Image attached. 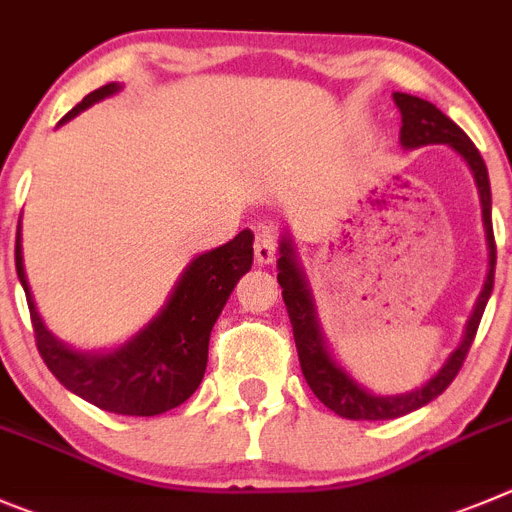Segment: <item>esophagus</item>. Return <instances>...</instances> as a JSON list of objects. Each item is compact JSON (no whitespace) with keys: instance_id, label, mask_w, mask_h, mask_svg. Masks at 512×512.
Returning a JSON list of instances; mask_svg holds the SVG:
<instances>
[{"instance_id":"1","label":"esophagus","mask_w":512,"mask_h":512,"mask_svg":"<svg viewBox=\"0 0 512 512\" xmlns=\"http://www.w3.org/2000/svg\"><path fill=\"white\" fill-rule=\"evenodd\" d=\"M278 252V232L270 227H260L255 232V260L260 265H270Z\"/></svg>"}]
</instances>
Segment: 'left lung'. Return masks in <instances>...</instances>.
<instances>
[{
	"mask_svg": "<svg viewBox=\"0 0 512 512\" xmlns=\"http://www.w3.org/2000/svg\"><path fill=\"white\" fill-rule=\"evenodd\" d=\"M395 107L400 109V145L405 150H416L423 145H446L451 147L464 163L472 170L474 183H477V193H480L482 206V224H485L487 237V278L482 285L477 303L472 308V316L464 326V336L459 347L449 354L439 372L431 380H426L421 388L411 390V393L398 395H375L359 385L347 370H344L334 357H331L329 347H326L324 331L319 324V311H316V301H313L311 285H308L306 273H303L301 260H298L296 245L290 239L288 232H283L280 239V257H278V283L283 288V301L288 308L290 326H293V339H296L298 359H301V370L306 377L308 388L313 395L331 408L336 416L349 418V421H390V418H400L405 413L418 411L434 398H439L451 380L462 370L464 357H467L469 347L474 342L477 326H480L482 313H485L487 301H490L492 283H495V234H492V193H490V176H487V165L482 160L480 150L474 147L462 132V127L451 122L441 109H436L431 101L418 99L411 94H393Z\"/></svg>",
	"mask_w": 512,
	"mask_h": 512,
	"instance_id": "1",
	"label": "left lung"
}]
</instances>
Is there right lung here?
I'll return each instance as SVG.
<instances>
[{
	"instance_id": "obj_1",
	"label": "right lung",
	"mask_w": 512,
	"mask_h": 512,
	"mask_svg": "<svg viewBox=\"0 0 512 512\" xmlns=\"http://www.w3.org/2000/svg\"><path fill=\"white\" fill-rule=\"evenodd\" d=\"M119 89L122 84H107L91 91L58 124H66ZM252 239L250 229H242L227 245L193 257L158 316L119 347L84 352L61 342L40 319L22 265V227L17 224V278L25 288L40 357L63 388L101 411L158 416L186 403L204 380L211 329L234 285L252 267Z\"/></svg>"
}]
</instances>
